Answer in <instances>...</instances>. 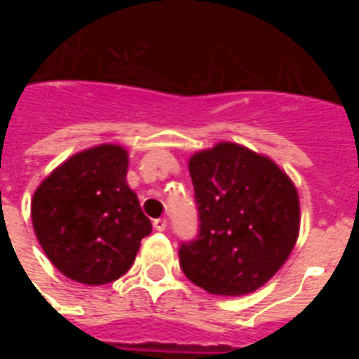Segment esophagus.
Wrapping results in <instances>:
<instances>
[{
  "label": "esophagus",
  "instance_id": "1",
  "mask_svg": "<svg viewBox=\"0 0 359 359\" xmlns=\"http://www.w3.org/2000/svg\"><path fill=\"white\" fill-rule=\"evenodd\" d=\"M154 229H156V231H159V233H163L165 229H167V219H163V217L156 219V221H154Z\"/></svg>",
  "mask_w": 359,
  "mask_h": 359
}]
</instances>
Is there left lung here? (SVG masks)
<instances>
[{
  "label": "left lung",
  "mask_w": 359,
  "mask_h": 359,
  "mask_svg": "<svg viewBox=\"0 0 359 359\" xmlns=\"http://www.w3.org/2000/svg\"><path fill=\"white\" fill-rule=\"evenodd\" d=\"M200 231L179 248L196 286L241 296L264 286L290 256L300 231L292 180L269 157L221 142L188 161Z\"/></svg>",
  "instance_id": "8db88e82"
}]
</instances>
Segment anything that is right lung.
I'll use <instances>...</instances> for the list:
<instances>
[{"label": "right lung", "mask_w": 359, "mask_h": 359, "mask_svg": "<svg viewBox=\"0 0 359 359\" xmlns=\"http://www.w3.org/2000/svg\"><path fill=\"white\" fill-rule=\"evenodd\" d=\"M126 149L102 144L69 157L36 188V238L65 277L107 285L134 264L151 223L126 184Z\"/></svg>", "instance_id": "right-lung-1"}]
</instances>
